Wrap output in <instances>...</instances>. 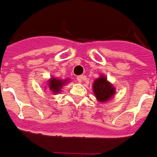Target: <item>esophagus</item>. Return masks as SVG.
Segmentation results:
<instances>
[{"label": "esophagus", "mask_w": 157, "mask_h": 157, "mask_svg": "<svg viewBox=\"0 0 157 157\" xmlns=\"http://www.w3.org/2000/svg\"><path fill=\"white\" fill-rule=\"evenodd\" d=\"M84 79H85V75H78V76H76V80L78 81L79 82H82Z\"/></svg>", "instance_id": "1"}]
</instances>
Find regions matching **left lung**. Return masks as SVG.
<instances>
[{"mask_svg": "<svg viewBox=\"0 0 157 157\" xmlns=\"http://www.w3.org/2000/svg\"><path fill=\"white\" fill-rule=\"evenodd\" d=\"M93 89L96 98L102 102L109 100L115 94L114 87H112V85L107 81L104 76H101L100 78L95 80Z\"/></svg>", "mask_w": 157, "mask_h": 157, "instance_id": "8db88e82", "label": "left lung"}]
</instances>
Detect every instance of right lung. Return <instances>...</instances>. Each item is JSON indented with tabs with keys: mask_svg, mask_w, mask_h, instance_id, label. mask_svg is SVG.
I'll use <instances>...</instances> for the list:
<instances>
[{
	"mask_svg": "<svg viewBox=\"0 0 157 157\" xmlns=\"http://www.w3.org/2000/svg\"><path fill=\"white\" fill-rule=\"evenodd\" d=\"M67 82V81H66ZM65 81H62V80H56V79H52L49 81V89L53 91L54 93H58L60 91V89L63 86V84L66 82Z\"/></svg>",
	"mask_w": 157,
	"mask_h": 157,
	"instance_id": "add662e5",
	"label": "right lung"
}]
</instances>
